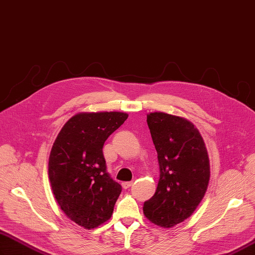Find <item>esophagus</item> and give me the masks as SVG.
Segmentation results:
<instances>
[{"instance_id":"1","label":"esophagus","mask_w":255,"mask_h":255,"mask_svg":"<svg viewBox=\"0 0 255 255\" xmlns=\"http://www.w3.org/2000/svg\"><path fill=\"white\" fill-rule=\"evenodd\" d=\"M132 183H133L132 181H127V182H123L122 185H123L124 188H128V187H130V186L132 185Z\"/></svg>"}]
</instances>
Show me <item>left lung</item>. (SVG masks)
<instances>
[{"mask_svg":"<svg viewBox=\"0 0 255 255\" xmlns=\"http://www.w3.org/2000/svg\"><path fill=\"white\" fill-rule=\"evenodd\" d=\"M157 152L159 181L143 212L156 225L172 227L190 218L207 191L210 165L205 142L191 122L161 112L147 115Z\"/></svg>","mask_w":255,"mask_h":255,"instance_id":"8db88e82","label":"left lung"}]
</instances>
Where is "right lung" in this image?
Here are the masks:
<instances>
[{"instance_id": "obj_1", "label": "right lung", "mask_w": 255, "mask_h": 255, "mask_svg": "<svg viewBox=\"0 0 255 255\" xmlns=\"http://www.w3.org/2000/svg\"><path fill=\"white\" fill-rule=\"evenodd\" d=\"M127 117L121 112L76 114L51 148L48 175L55 198L69 219L88 230L111 218L122 192L107 171L102 148Z\"/></svg>"}]
</instances>
